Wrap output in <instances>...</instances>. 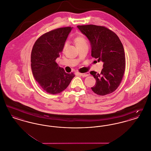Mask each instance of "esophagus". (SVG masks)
Listing matches in <instances>:
<instances>
[{"label":"esophagus","instance_id":"34e87169","mask_svg":"<svg viewBox=\"0 0 151 151\" xmlns=\"http://www.w3.org/2000/svg\"><path fill=\"white\" fill-rule=\"evenodd\" d=\"M79 74L80 75H81V76L84 77V78L86 77V76H89V72H86V73H79Z\"/></svg>","mask_w":151,"mask_h":151}]
</instances>
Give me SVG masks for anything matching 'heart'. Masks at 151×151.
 <instances>
[{
    "instance_id": "obj_1",
    "label": "heart",
    "mask_w": 151,
    "mask_h": 151,
    "mask_svg": "<svg viewBox=\"0 0 151 151\" xmlns=\"http://www.w3.org/2000/svg\"><path fill=\"white\" fill-rule=\"evenodd\" d=\"M74 42L76 44L77 47H79L80 46L87 45V41H86V39L81 36H77L75 39H74ZM67 42H65L63 46V50H65L66 49L67 46Z\"/></svg>"
}]
</instances>
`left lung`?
Segmentation results:
<instances>
[{"instance_id": "8db88e82", "label": "left lung", "mask_w": 151, "mask_h": 151, "mask_svg": "<svg viewBox=\"0 0 151 151\" xmlns=\"http://www.w3.org/2000/svg\"><path fill=\"white\" fill-rule=\"evenodd\" d=\"M92 47V57L103 62L100 73L91 71L96 82L91 88L95 93L105 96L114 92L121 83L125 70V54L119 37L112 30L95 25H78Z\"/></svg>"}]
</instances>
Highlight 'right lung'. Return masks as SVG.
Listing matches in <instances>:
<instances>
[{
  "label": "right lung",
  "mask_w": 151,
  "mask_h": 151,
  "mask_svg": "<svg viewBox=\"0 0 151 151\" xmlns=\"http://www.w3.org/2000/svg\"><path fill=\"white\" fill-rule=\"evenodd\" d=\"M71 29L68 27L51 30L40 36L33 46L32 73L38 84L47 93L55 94L63 91L75 76L73 72L66 73L55 61Z\"/></svg>",
  "instance_id": "add662e5"
}]
</instances>
